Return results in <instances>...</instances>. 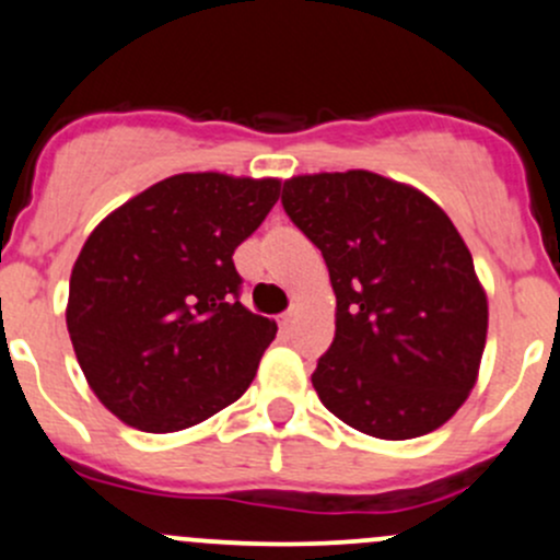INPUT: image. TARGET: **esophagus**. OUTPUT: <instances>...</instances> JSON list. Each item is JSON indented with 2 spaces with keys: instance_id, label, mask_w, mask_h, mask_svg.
I'll return each instance as SVG.
<instances>
[{
  "instance_id": "obj_1",
  "label": "esophagus",
  "mask_w": 560,
  "mask_h": 560,
  "mask_svg": "<svg viewBox=\"0 0 560 560\" xmlns=\"http://www.w3.org/2000/svg\"><path fill=\"white\" fill-rule=\"evenodd\" d=\"M276 322H279V330L284 332V336H290V332H292V325H295V319H292V314H281L279 319H276Z\"/></svg>"
}]
</instances>
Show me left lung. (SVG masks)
Listing matches in <instances>:
<instances>
[{
	"label": "left lung",
	"mask_w": 560,
	"mask_h": 560,
	"mask_svg": "<svg viewBox=\"0 0 560 560\" xmlns=\"http://www.w3.org/2000/svg\"><path fill=\"white\" fill-rule=\"evenodd\" d=\"M281 202L336 292V336L312 374L322 404L387 442L442 428L477 385L488 338V295L453 219L371 171L292 175Z\"/></svg>",
	"instance_id": "obj_1"
}]
</instances>
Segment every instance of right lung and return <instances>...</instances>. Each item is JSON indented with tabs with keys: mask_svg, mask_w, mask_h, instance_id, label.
Segmentation results:
<instances>
[{
	"mask_svg": "<svg viewBox=\"0 0 560 560\" xmlns=\"http://www.w3.org/2000/svg\"><path fill=\"white\" fill-rule=\"evenodd\" d=\"M279 195V178L178 173L92 230L72 265L67 330L118 420L184 431L252 385L279 327L238 301L233 254Z\"/></svg>",
	"mask_w": 560,
	"mask_h": 560,
	"instance_id": "obj_1",
	"label": "right lung"
}]
</instances>
